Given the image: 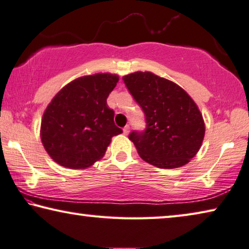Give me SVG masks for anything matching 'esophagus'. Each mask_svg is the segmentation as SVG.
Listing matches in <instances>:
<instances>
[{"mask_svg":"<svg viewBox=\"0 0 249 249\" xmlns=\"http://www.w3.org/2000/svg\"><path fill=\"white\" fill-rule=\"evenodd\" d=\"M129 131H130V127H129V125H125V127L124 128V134H125V136H127V134L129 133Z\"/></svg>","mask_w":249,"mask_h":249,"instance_id":"esophagus-1","label":"esophagus"}]
</instances>
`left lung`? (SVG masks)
Instances as JSON below:
<instances>
[{
	"mask_svg": "<svg viewBox=\"0 0 249 249\" xmlns=\"http://www.w3.org/2000/svg\"><path fill=\"white\" fill-rule=\"evenodd\" d=\"M146 127L129 134L142 160L160 169L186 164L201 148L205 124L196 104L178 85L150 71L124 76Z\"/></svg>",
	"mask_w": 249,
	"mask_h": 249,
	"instance_id": "8db88e82",
	"label": "left lung"
}]
</instances>
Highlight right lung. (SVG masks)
I'll use <instances>...</instances> for the list:
<instances>
[{"label": "right lung", "instance_id": "1", "mask_svg": "<svg viewBox=\"0 0 249 249\" xmlns=\"http://www.w3.org/2000/svg\"><path fill=\"white\" fill-rule=\"evenodd\" d=\"M119 77L96 74L72 80L53 98L40 124V139L56 163L85 169L104 157L111 138L122 130L107 105Z\"/></svg>", "mask_w": 249, "mask_h": 249}]
</instances>
